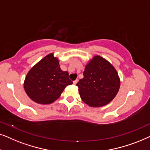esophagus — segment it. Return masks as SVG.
I'll return each mask as SVG.
<instances>
[{
	"label": "esophagus",
	"instance_id": "34e87169",
	"mask_svg": "<svg viewBox=\"0 0 150 150\" xmlns=\"http://www.w3.org/2000/svg\"><path fill=\"white\" fill-rule=\"evenodd\" d=\"M77 81H78V80H77V79H76V80H75V81H73V84L74 85L76 84V83H77Z\"/></svg>",
	"mask_w": 150,
	"mask_h": 150
}]
</instances>
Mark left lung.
<instances>
[{"mask_svg": "<svg viewBox=\"0 0 150 150\" xmlns=\"http://www.w3.org/2000/svg\"><path fill=\"white\" fill-rule=\"evenodd\" d=\"M120 84V78L113 65L96 55L88 61L83 78L76 86L83 102L91 107H101L113 100Z\"/></svg>", "mask_w": 150, "mask_h": 150, "instance_id": "8db88e82", "label": "left lung"}]
</instances>
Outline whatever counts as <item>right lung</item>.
Here are the masks:
<instances>
[{
    "label": "right lung",
    "instance_id": "add662e5",
    "mask_svg": "<svg viewBox=\"0 0 150 150\" xmlns=\"http://www.w3.org/2000/svg\"><path fill=\"white\" fill-rule=\"evenodd\" d=\"M73 81L69 73L60 69L59 61L51 53L35 64L28 72L24 81V89L28 97L39 104H50Z\"/></svg>",
    "mask_w": 150,
    "mask_h": 150
}]
</instances>
